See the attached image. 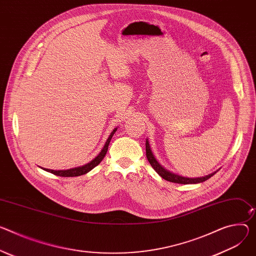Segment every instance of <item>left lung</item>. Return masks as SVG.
<instances>
[{
    "mask_svg": "<svg viewBox=\"0 0 256 256\" xmlns=\"http://www.w3.org/2000/svg\"><path fill=\"white\" fill-rule=\"evenodd\" d=\"M146 156L148 158V161L150 162L151 166L154 168V170L162 178H164L168 182H176V184H198V182H203L206 180H208L209 178H212L214 174H216V172L210 174H207L204 176H200V178H187V176H178L176 174H174L172 172H170L168 170H166L164 166H162L159 161L156 159L155 155L152 152L151 146L149 144L148 138H146Z\"/></svg>",
    "mask_w": 256,
    "mask_h": 256,
    "instance_id": "obj_1",
    "label": "left lung"
}]
</instances>
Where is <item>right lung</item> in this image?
<instances>
[{"label":"right lung","instance_id":"obj_1","mask_svg":"<svg viewBox=\"0 0 256 256\" xmlns=\"http://www.w3.org/2000/svg\"><path fill=\"white\" fill-rule=\"evenodd\" d=\"M116 130H118V128H115L111 132V134H110V136H108L107 141H106L104 147L102 148L101 152H100L94 159H92V161H90L88 164H84V166H78V168H69V170H54L42 168L44 170H46V172H51V174H56V176H82V174H84L90 172L92 168H96V166L100 164V162L103 160V158L105 157V155H106V153H107V150H108L109 143H110L111 138H112V136H113V134H115Z\"/></svg>","mask_w":256,"mask_h":256}]
</instances>
